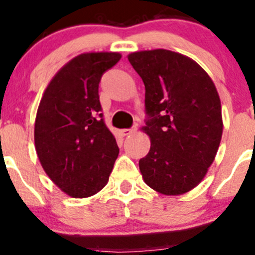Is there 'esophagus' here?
Here are the masks:
<instances>
[{
  "instance_id": "34e87169",
  "label": "esophagus",
  "mask_w": 255,
  "mask_h": 255,
  "mask_svg": "<svg viewBox=\"0 0 255 255\" xmlns=\"http://www.w3.org/2000/svg\"><path fill=\"white\" fill-rule=\"evenodd\" d=\"M134 132H135V128H130V129H121V134H122L123 137L132 134V133H134Z\"/></svg>"
}]
</instances>
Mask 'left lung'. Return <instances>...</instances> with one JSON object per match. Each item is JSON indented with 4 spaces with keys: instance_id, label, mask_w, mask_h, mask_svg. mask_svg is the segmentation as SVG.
Returning a JSON list of instances; mask_svg holds the SVG:
<instances>
[{
    "instance_id": "8db88e82",
    "label": "left lung",
    "mask_w": 255,
    "mask_h": 255,
    "mask_svg": "<svg viewBox=\"0 0 255 255\" xmlns=\"http://www.w3.org/2000/svg\"><path fill=\"white\" fill-rule=\"evenodd\" d=\"M145 86L140 129L150 139L139 170L149 187L179 196L206 176L223 132L222 109L210 75L191 58L166 49L128 54Z\"/></svg>"
}]
</instances>
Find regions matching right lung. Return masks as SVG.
<instances>
[{
    "instance_id": "1",
    "label": "right lung",
    "mask_w": 255,
    "mask_h": 255,
    "mask_svg": "<svg viewBox=\"0 0 255 255\" xmlns=\"http://www.w3.org/2000/svg\"><path fill=\"white\" fill-rule=\"evenodd\" d=\"M121 58L116 51L75 56L53 76L38 106L37 155L51 181L74 199L101 191L120 153L100 113L99 84Z\"/></svg>"
}]
</instances>
